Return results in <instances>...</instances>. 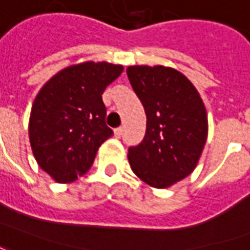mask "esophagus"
Segmentation results:
<instances>
[{"label": "esophagus", "instance_id": "1", "mask_svg": "<svg viewBox=\"0 0 250 250\" xmlns=\"http://www.w3.org/2000/svg\"><path fill=\"white\" fill-rule=\"evenodd\" d=\"M114 134H115V136H116V138H120V136H122V134H123V128H122V127H118V128H115Z\"/></svg>", "mask_w": 250, "mask_h": 250}]
</instances>
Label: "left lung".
<instances>
[{"mask_svg":"<svg viewBox=\"0 0 250 250\" xmlns=\"http://www.w3.org/2000/svg\"><path fill=\"white\" fill-rule=\"evenodd\" d=\"M127 76L147 118L143 141L128 148L131 168L152 188H168L193 173L204 150V102L188 77L173 68L134 65Z\"/></svg>","mask_w":250,"mask_h":250,"instance_id":"8db88e82","label":"left lung"}]
</instances>
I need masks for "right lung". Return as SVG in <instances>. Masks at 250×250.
<instances>
[{"instance_id":"1","label":"right lung","mask_w":250,"mask_h":250,"mask_svg":"<svg viewBox=\"0 0 250 250\" xmlns=\"http://www.w3.org/2000/svg\"><path fill=\"white\" fill-rule=\"evenodd\" d=\"M123 66L87 62L62 69L36 96L29 120L30 146L39 166L68 184L92 166L99 147L112 136L105 125L104 89Z\"/></svg>"}]
</instances>
